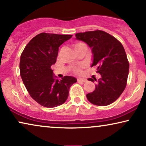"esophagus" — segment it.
<instances>
[{
  "mask_svg": "<svg viewBox=\"0 0 146 146\" xmlns=\"http://www.w3.org/2000/svg\"><path fill=\"white\" fill-rule=\"evenodd\" d=\"M86 81H87L86 79L81 78H78V82L79 83H84V82H86Z\"/></svg>",
  "mask_w": 146,
  "mask_h": 146,
  "instance_id": "1",
  "label": "esophagus"
}]
</instances>
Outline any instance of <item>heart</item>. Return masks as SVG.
Listing matches in <instances>:
<instances>
[{
	"mask_svg": "<svg viewBox=\"0 0 146 146\" xmlns=\"http://www.w3.org/2000/svg\"><path fill=\"white\" fill-rule=\"evenodd\" d=\"M83 44V43H82V42H78V43L75 44H74V48L77 47L78 46L80 45V44ZM74 70H75V72H79V69H78V68H75Z\"/></svg>",
	"mask_w": 146,
	"mask_h": 146,
	"instance_id": "1",
	"label": "heart"
}]
</instances>
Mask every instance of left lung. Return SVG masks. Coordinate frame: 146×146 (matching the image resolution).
Masks as SVG:
<instances>
[{"label": "left lung", "mask_w": 146, "mask_h": 146, "mask_svg": "<svg viewBox=\"0 0 146 146\" xmlns=\"http://www.w3.org/2000/svg\"><path fill=\"white\" fill-rule=\"evenodd\" d=\"M76 39L92 49V63L101 75L92 92L86 94L90 102L104 106L115 102L124 90L129 74V62L123 46L113 36L102 31L77 33ZM94 82L96 78H88Z\"/></svg>", "instance_id": "8db88e82"}]
</instances>
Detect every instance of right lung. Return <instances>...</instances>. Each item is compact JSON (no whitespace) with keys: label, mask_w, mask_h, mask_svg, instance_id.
Wrapping results in <instances>:
<instances>
[{"label":"right lung","mask_w":146,"mask_h":146,"mask_svg":"<svg viewBox=\"0 0 146 146\" xmlns=\"http://www.w3.org/2000/svg\"><path fill=\"white\" fill-rule=\"evenodd\" d=\"M72 35L40 33L28 43L22 53L20 72L29 94L46 108L63 104L68 97L70 88L77 79L66 76L58 80L51 66L56 62L59 47Z\"/></svg>","instance_id":"right-lung-1"}]
</instances>
